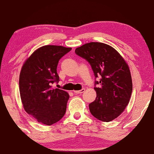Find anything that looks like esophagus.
<instances>
[{
  "label": "esophagus",
  "instance_id": "34e87169",
  "mask_svg": "<svg viewBox=\"0 0 154 154\" xmlns=\"http://www.w3.org/2000/svg\"><path fill=\"white\" fill-rule=\"evenodd\" d=\"M84 92H85L84 88H83V89H82V90H75L74 91V92L75 94H82V93Z\"/></svg>",
  "mask_w": 154,
  "mask_h": 154
}]
</instances>
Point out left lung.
Here are the masks:
<instances>
[{
  "label": "left lung",
  "mask_w": 154,
  "mask_h": 154,
  "mask_svg": "<svg viewBox=\"0 0 154 154\" xmlns=\"http://www.w3.org/2000/svg\"><path fill=\"white\" fill-rule=\"evenodd\" d=\"M75 53L90 64L96 77L100 75L99 88H94L95 100L89 105L90 113L103 122H111L123 113L128 105L132 82L128 64L119 52L107 44L85 43Z\"/></svg>",
  "instance_id": "8db88e82"
}]
</instances>
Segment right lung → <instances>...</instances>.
Returning <instances> with one entry per match:
<instances>
[{"label": "right lung", "mask_w": 154, "mask_h": 154, "mask_svg": "<svg viewBox=\"0 0 154 154\" xmlns=\"http://www.w3.org/2000/svg\"><path fill=\"white\" fill-rule=\"evenodd\" d=\"M60 45H44L26 60L21 69L20 94L24 110L39 123L50 126L63 118L69 94L51 84L59 81V60L71 50Z\"/></svg>", "instance_id": "1"}]
</instances>
